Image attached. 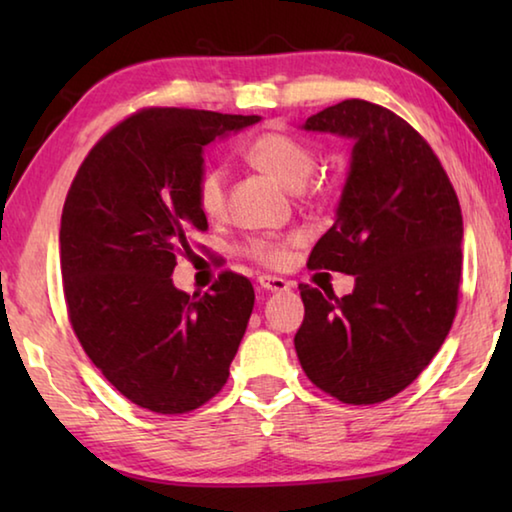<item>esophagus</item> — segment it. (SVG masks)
I'll list each match as a JSON object with an SVG mask.
<instances>
[{"label": "esophagus", "instance_id": "34e87169", "mask_svg": "<svg viewBox=\"0 0 512 512\" xmlns=\"http://www.w3.org/2000/svg\"><path fill=\"white\" fill-rule=\"evenodd\" d=\"M257 282L264 291H271V293H282V291L291 289V282L282 280V277H275V275H259Z\"/></svg>", "mask_w": 512, "mask_h": 512}]
</instances>
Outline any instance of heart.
Listing matches in <instances>:
<instances>
[{
    "label": "heart",
    "instance_id": "b5f03b06",
    "mask_svg": "<svg viewBox=\"0 0 512 512\" xmlns=\"http://www.w3.org/2000/svg\"><path fill=\"white\" fill-rule=\"evenodd\" d=\"M246 160L271 176L275 183L298 192L305 187L316 160L305 144L284 133H262L246 146ZM196 201L205 216H221L225 210V176L221 169L210 167L201 173L196 185ZM291 241L257 239L250 244V253L268 264H282L289 257Z\"/></svg>",
    "mask_w": 512,
    "mask_h": 512
}]
</instances>
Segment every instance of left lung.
Here are the masks:
<instances>
[{"instance_id": "left-lung-1", "label": "left lung", "mask_w": 512, "mask_h": 512, "mask_svg": "<svg viewBox=\"0 0 512 512\" xmlns=\"http://www.w3.org/2000/svg\"><path fill=\"white\" fill-rule=\"evenodd\" d=\"M300 128L352 142L334 225L309 264L354 275L343 298L300 284V366L345 404L384 402L429 366L452 329L461 205L431 146L391 110L348 99Z\"/></svg>"}]
</instances>
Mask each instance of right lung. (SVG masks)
<instances>
[{
	"label": "right lung",
	"instance_id": "obj_1",
	"mask_svg": "<svg viewBox=\"0 0 512 512\" xmlns=\"http://www.w3.org/2000/svg\"><path fill=\"white\" fill-rule=\"evenodd\" d=\"M259 115L151 108L97 142L69 187L60 219V271L83 350L117 391L173 415L221 391L253 314L244 275L210 293L176 289V253L205 230L196 201L205 146Z\"/></svg>",
	"mask_w": 512,
	"mask_h": 512
}]
</instances>
